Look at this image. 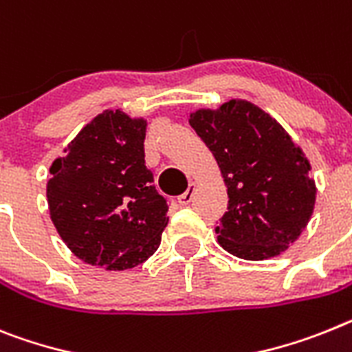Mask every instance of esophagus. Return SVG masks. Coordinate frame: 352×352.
<instances>
[{"label": "esophagus", "mask_w": 352, "mask_h": 352, "mask_svg": "<svg viewBox=\"0 0 352 352\" xmlns=\"http://www.w3.org/2000/svg\"><path fill=\"white\" fill-rule=\"evenodd\" d=\"M194 192H196V183H190L187 190L183 192L182 196L178 197L179 205H188V203L192 201V197H194Z\"/></svg>", "instance_id": "esophagus-1"}]
</instances>
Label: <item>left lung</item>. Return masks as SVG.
Returning a JSON list of instances; mask_svg holds the SVG:
<instances>
[{"instance_id":"left-lung-1","label":"left lung","mask_w":352,"mask_h":352,"mask_svg":"<svg viewBox=\"0 0 352 352\" xmlns=\"http://www.w3.org/2000/svg\"><path fill=\"white\" fill-rule=\"evenodd\" d=\"M190 126L217 160L228 212L215 228L222 249L244 260L287 251L315 206L310 162L276 119L245 99L190 113Z\"/></svg>"}]
</instances>
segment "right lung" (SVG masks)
Instances as JSON below:
<instances>
[{
  "instance_id": "1",
  "label": "right lung",
  "mask_w": 352,
  "mask_h": 352,
  "mask_svg": "<svg viewBox=\"0 0 352 352\" xmlns=\"http://www.w3.org/2000/svg\"><path fill=\"white\" fill-rule=\"evenodd\" d=\"M146 126L142 117L104 110L51 164V221L82 262L131 269L160 245L169 205L144 160Z\"/></svg>"
}]
</instances>
